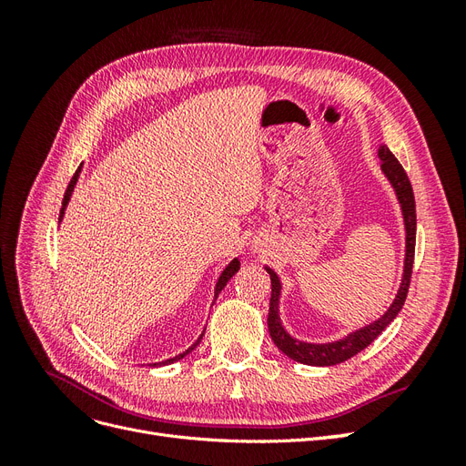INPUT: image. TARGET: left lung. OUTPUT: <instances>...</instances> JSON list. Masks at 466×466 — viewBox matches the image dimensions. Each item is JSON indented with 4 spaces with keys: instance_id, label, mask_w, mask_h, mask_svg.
<instances>
[{
    "instance_id": "8db88e82",
    "label": "left lung",
    "mask_w": 466,
    "mask_h": 466,
    "mask_svg": "<svg viewBox=\"0 0 466 466\" xmlns=\"http://www.w3.org/2000/svg\"><path fill=\"white\" fill-rule=\"evenodd\" d=\"M379 159H380V171L390 182V187L397 194V200L402 209V219H404V231H406V250H404V270L400 288L397 291V298L390 303V307L380 315L377 320L365 324V327L350 332L348 336L340 338V340L334 342H324V344H313V342H303L288 334L279 319V295H281V281L278 274L272 270L270 266H264L266 272L270 274L272 281V298H270V311H268V330L278 350L284 351L288 358L293 361H299L305 365H317V368H324V365H336L342 363L350 358H354L358 351L368 348L375 338L383 332L389 324L397 319L400 309L406 301L408 288H410V276H412V264H414V247H416V202H414V192L412 185L408 180L402 165L397 161V157L390 153L387 146L379 147Z\"/></svg>"
}]
</instances>
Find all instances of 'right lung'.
<instances>
[{
    "label": "right lung",
    "instance_id": "1",
    "mask_svg": "<svg viewBox=\"0 0 466 466\" xmlns=\"http://www.w3.org/2000/svg\"><path fill=\"white\" fill-rule=\"evenodd\" d=\"M79 173H81V167L77 168L76 171V175H74V178L69 180V185H67V188H66V194H64V202H62V209H60V221L64 219V211H66V208H67V202H69V198H72V192H74V188H76V185H77V178H79ZM238 268H241V262H238V258H233L228 266H225V270L221 272V276H219V279H218V284H216V291H214V298L218 299V295L221 293V289L228 286V281L238 272ZM202 336H204V332L200 334V338L198 340H196L187 351H182V354H178V356H175V358H171V360H165V361H159V363H153V365H167V363H173V361H178V360H182L185 356H188L190 351L198 346L200 342H202Z\"/></svg>",
    "mask_w": 466,
    "mask_h": 466
}]
</instances>
